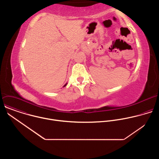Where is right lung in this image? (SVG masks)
Returning <instances> with one entry per match:
<instances>
[{"label": "right lung", "instance_id": "1", "mask_svg": "<svg viewBox=\"0 0 159 159\" xmlns=\"http://www.w3.org/2000/svg\"><path fill=\"white\" fill-rule=\"evenodd\" d=\"M66 84H67V83H66V84H65V85H64V86H63V87H65V86H66Z\"/></svg>", "mask_w": 159, "mask_h": 159}]
</instances>
